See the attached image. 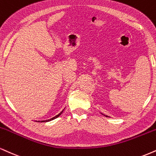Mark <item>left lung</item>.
Instances as JSON below:
<instances>
[{"label": "left lung", "instance_id": "8db88e82", "mask_svg": "<svg viewBox=\"0 0 156 156\" xmlns=\"http://www.w3.org/2000/svg\"><path fill=\"white\" fill-rule=\"evenodd\" d=\"M106 116V117H108V116H107V115H105Z\"/></svg>", "mask_w": 156, "mask_h": 156}]
</instances>
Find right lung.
<instances>
[{
    "instance_id": "1",
    "label": "right lung",
    "mask_w": 156,
    "mask_h": 156,
    "mask_svg": "<svg viewBox=\"0 0 156 156\" xmlns=\"http://www.w3.org/2000/svg\"><path fill=\"white\" fill-rule=\"evenodd\" d=\"M62 112H63V111H62L61 112H59V114H58V115H55V116H54V117H53V118H51V119L46 120V121H41V122H47V121H51V120H54V119H57V118H58V117H59V116L60 115H61V114H62Z\"/></svg>"
}]
</instances>
